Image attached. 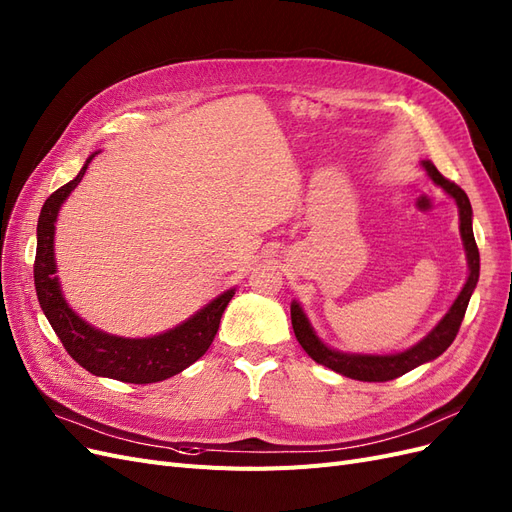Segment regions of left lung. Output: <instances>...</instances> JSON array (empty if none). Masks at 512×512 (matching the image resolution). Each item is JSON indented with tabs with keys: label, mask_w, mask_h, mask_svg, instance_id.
Segmentation results:
<instances>
[{
	"label": "left lung",
	"mask_w": 512,
	"mask_h": 512,
	"mask_svg": "<svg viewBox=\"0 0 512 512\" xmlns=\"http://www.w3.org/2000/svg\"><path fill=\"white\" fill-rule=\"evenodd\" d=\"M423 170L427 172L438 187L447 191L457 208H459V234L461 240H464V249H466V259H468V278L466 285L461 287L457 300L449 308L447 315H444L438 325L427 334L423 340H419L415 346L402 351V353H391V355H364V353H342L327 346L315 332V327L310 325L306 312L298 302H291V325L298 342L302 344V349L312 357L317 364L334 370L342 376L355 378V381H364V383H385L393 381L410 370H415L421 364H427L436 357H440L444 351L449 349L451 342L455 340L459 325L464 321L468 302L472 298V291L478 283V270H481V257H478V246L474 242V232H472V206L466 191L457 187L451 180L444 178L432 161H423L421 163Z\"/></svg>",
	"instance_id": "8db88e82"
}]
</instances>
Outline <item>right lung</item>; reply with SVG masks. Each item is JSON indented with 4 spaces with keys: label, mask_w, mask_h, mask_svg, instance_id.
Wrapping results in <instances>:
<instances>
[{
    "label": "right lung",
    "mask_w": 512,
    "mask_h": 512,
    "mask_svg": "<svg viewBox=\"0 0 512 512\" xmlns=\"http://www.w3.org/2000/svg\"><path fill=\"white\" fill-rule=\"evenodd\" d=\"M95 155L97 153L85 161V166L74 180L57 189L42 206L34 263L38 302L48 323H51L61 344L65 346V351L70 353L76 364L91 374L134 385L166 381V378L189 368L193 361L208 351V346L219 332L223 310L234 298L236 289L223 291L219 298H214L202 310H197L187 321L168 329V332L148 338L112 336L82 321L70 304L65 302L57 278L55 223L61 204L78 187Z\"/></svg>",
    "instance_id": "obj_1"
}]
</instances>
